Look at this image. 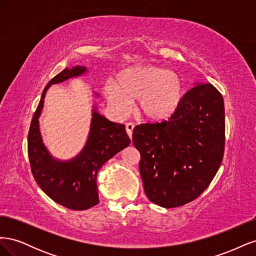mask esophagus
I'll return each mask as SVG.
<instances>
[{"label": "esophagus", "instance_id": "obj_1", "mask_svg": "<svg viewBox=\"0 0 256 256\" xmlns=\"http://www.w3.org/2000/svg\"><path fill=\"white\" fill-rule=\"evenodd\" d=\"M134 128V125L132 122H127V124H126V131H127V134H128V136H129L130 138H132Z\"/></svg>", "mask_w": 256, "mask_h": 256}]
</instances>
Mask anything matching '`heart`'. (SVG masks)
<instances>
[{"mask_svg": "<svg viewBox=\"0 0 256 256\" xmlns=\"http://www.w3.org/2000/svg\"><path fill=\"white\" fill-rule=\"evenodd\" d=\"M104 95L112 110L120 116L136 109L150 122H164L180 110L184 100L182 80L176 72L154 65H134L120 70L115 81H106Z\"/></svg>", "mask_w": 256, "mask_h": 256, "instance_id": "obj_1", "label": "heart"}]
</instances>
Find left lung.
Listing matches in <instances>:
<instances>
[{
	"label": "left lung",
	"mask_w": 256,
	"mask_h": 256,
	"mask_svg": "<svg viewBox=\"0 0 256 256\" xmlns=\"http://www.w3.org/2000/svg\"><path fill=\"white\" fill-rule=\"evenodd\" d=\"M194 85L172 118L134 129L145 193L164 208L182 206L202 194L223 159V97L210 83Z\"/></svg>",
	"instance_id": "8db88e82"
}]
</instances>
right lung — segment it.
Wrapping results in <instances>:
<instances>
[{"instance_id": "add662e5", "label": "right lung", "mask_w": 256, "mask_h": 256, "mask_svg": "<svg viewBox=\"0 0 256 256\" xmlns=\"http://www.w3.org/2000/svg\"><path fill=\"white\" fill-rule=\"evenodd\" d=\"M86 72V67L74 65L66 67L50 80L33 115L28 136V159L37 184L54 202L72 210H85L98 204V171L130 144L125 125L108 120L98 112L94 102L86 142L78 154L72 159L60 160L53 157L44 145L40 118L47 90L52 84L79 78ZM92 94L95 98L99 97L97 92Z\"/></svg>"}]
</instances>
